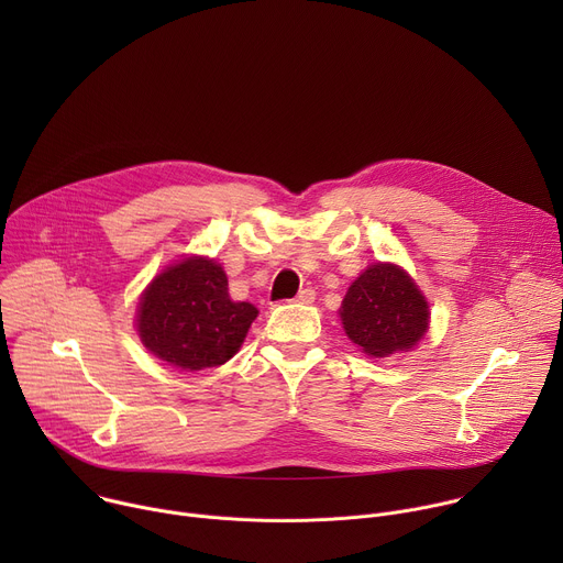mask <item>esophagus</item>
Segmentation results:
<instances>
[{
  "label": "esophagus",
  "instance_id": "34e87169",
  "mask_svg": "<svg viewBox=\"0 0 563 563\" xmlns=\"http://www.w3.org/2000/svg\"><path fill=\"white\" fill-rule=\"evenodd\" d=\"M313 298H316V291H313V289H300L298 296H296V302L309 305V302H313Z\"/></svg>",
  "mask_w": 563,
  "mask_h": 563
}]
</instances>
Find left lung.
<instances>
[{
	"label": "left lung",
	"instance_id": "8db88e82",
	"mask_svg": "<svg viewBox=\"0 0 563 563\" xmlns=\"http://www.w3.org/2000/svg\"><path fill=\"white\" fill-rule=\"evenodd\" d=\"M339 313L350 341L374 358L412 350L430 325L426 296L391 263L369 265L350 285Z\"/></svg>",
	"mask_w": 563,
	"mask_h": 563
}]
</instances>
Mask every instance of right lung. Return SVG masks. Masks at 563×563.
Instances as JSON below:
<instances>
[{
	"instance_id": "add662e5",
	"label": "right lung",
	"mask_w": 563,
	"mask_h": 563,
	"mask_svg": "<svg viewBox=\"0 0 563 563\" xmlns=\"http://www.w3.org/2000/svg\"><path fill=\"white\" fill-rule=\"evenodd\" d=\"M258 309L235 302L222 267L189 256L157 274L137 305L142 345L174 367L198 372L227 363L243 345Z\"/></svg>"
}]
</instances>
